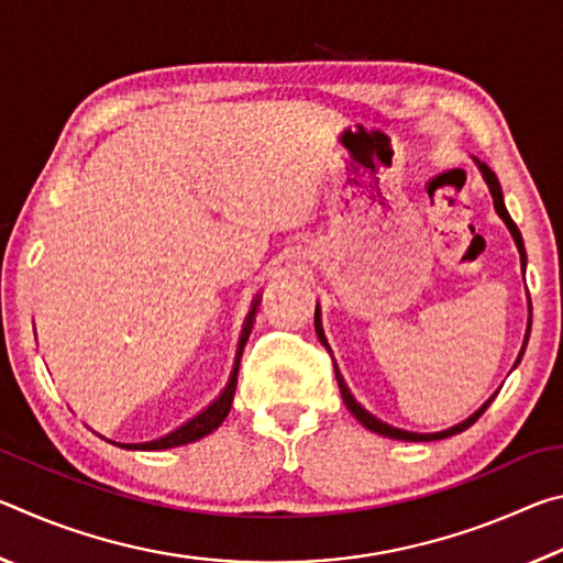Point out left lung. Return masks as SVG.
<instances>
[{
	"label": "left lung",
	"mask_w": 563,
	"mask_h": 563,
	"mask_svg": "<svg viewBox=\"0 0 563 563\" xmlns=\"http://www.w3.org/2000/svg\"><path fill=\"white\" fill-rule=\"evenodd\" d=\"M476 164H479V170H482V176H484V180H487V186H489V190H492V198H494V208H497V213H499V218L504 223H507V228L511 231V235H514V243H517V247H519V255H521V265H527V253H523V241H521V233H519V228H517V223L511 221V216H509V211L507 208H504V196H501V186H499V178L494 176V170L487 166V164H482V161H476ZM529 310H531V305H529ZM316 332H318V338H320V342L322 345L328 347V340H325V335H322V328H320V320H318V310H316ZM529 332H531V316H529V328H527V340H529ZM527 340H523V347H527ZM523 355V352H521ZM521 355H519V360H521ZM519 360H517V365H519ZM335 377H338V385H340V395H342V402L347 405V409L352 415H355L362 424L367 427L369 432H377V434H383V437H389V440H405V442H434V440H444V437H452V434H460V432H464L466 427H472L476 419H479L482 415H484V409H487L489 405H492V399L487 405H482V409H476V412L470 417V419H464L462 424H456V427H450V430H444V432H432V434H417V432H405V430H397V427H389V424H385V422H379L377 417H373L367 412L365 407H360L357 402H355V397L350 395V389H347V385H345V379H342V375H340V369L335 367Z\"/></svg>",
	"instance_id": "left-lung-1"
}]
</instances>
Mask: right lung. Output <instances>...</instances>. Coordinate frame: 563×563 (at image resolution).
Instances as JSON below:
<instances>
[{"mask_svg": "<svg viewBox=\"0 0 563 563\" xmlns=\"http://www.w3.org/2000/svg\"><path fill=\"white\" fill-rule=\"evenodd\" d=\"M255 305H258V300L253 302V310L247 312V318H245V328L241 332V345H238V357H235V367H233L231 383H228V387L223 389L221 397H218L213 405H208L201 415H196L194 419H190V422H186L184 427H178L176 432L161 437V440L144 442V444H119V446H126V450H170V446H180V444H190V442L201 440V437L211 434L213 430H218V427H221V422L228 417V412H231V405H233L235 383H238V365H241L243 347H245V342H247V335H251L253 318H255Z\"/></svg>", "mask_w": 563, "mask_h": 563, "instance_id": "1", "label": "right lung"}]
</instances>
